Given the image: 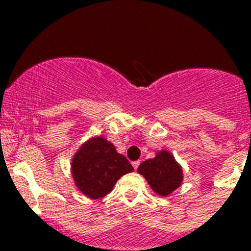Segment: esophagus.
I'll list each match as a JSON object with an SVG mask.
<instances>
[{
	"instance_id": "esophagus-1",
	"label": "esophagus",
	"mask_w": 251,
	"mask_h": 251,
	"mask_svg": "<svg viewBox=\"0 0 251 251\" xmlns=\"http://www.w3.org/2000/svg\"><path fill=\"white\" fill-rule=\"evenodd\" d=\"M132 166H133V168H135V170H137V168H139V166H140V161H133Z\"/></svg>"
}]
</instances>
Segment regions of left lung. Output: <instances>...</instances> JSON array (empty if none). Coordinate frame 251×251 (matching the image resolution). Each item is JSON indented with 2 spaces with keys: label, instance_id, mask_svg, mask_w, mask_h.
I'll return each mask as SVG.
<instances>
[{
  "label": "left lung",
  "instance_id": "left-lung-1",
  "mask_svg": "<svg viewBox=\"0 0 251 251\" xmlns=\"http://www.w3.org/2000/svg\"><path fill=\"white\" fill-rule=\"evenodd\" d=\"M137 171L156 193L165 197L178 188L183 179L181 166L167 151H160L154 158L142 162Z\"/></svg>",
  "mask_w": 251,
  "mask_h": 251
}]
</instances>
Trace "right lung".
<instances>
[{
  "mask_svg": "<svg viewBox=\"0 0 251 251\" xmlns=\"http://www.w3.org/2000/svg\"><path fill=\"white\" fill-rule=\"evenodd\" d=\"M132 171L127 158L118 153L114 145L101 136L83 145L72 162L76 187L93 200L110 193L121 176Z\"/></svg>",
  "mask_w": 251,
  "mask_h": 251,
  "instance_id": "obj_1",
  "label": "right lung"
}]
</instances>
